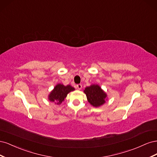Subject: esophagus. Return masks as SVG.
Segmentation results:
<instances>
[{
    "instance_id": "1",
    "label": "esophagus",
    "mask_w": 157,
    "mask_h": 157,
    "mask_svg": "<svg viewBox=\"0 0 157 157\" xmlns=\"http://www.w3.org/2000/svg\"><path fill=\"white\" fill-rule=\"evenodd\" d=\"M77 88L78 90H81L82 88V84H78L77 85Z\"/></svg>"
}]
</instances>
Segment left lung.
Segmentation results:
<instances>
[{"instance_id": "obj_1", "label": "left lung", "mask_w": 157, "mask_h": 157, "mask_svg": "<svg viewBox=\"0 0 157 157\" xmlns=\"http://www.w3.org/2000/svg\"><path fill=\"white\" fill-rule=\"evenodd\" d=\"M84 93L86 94L88 102L94 107H99L105 102V99L107 97L98 85H92L85 88Z\"/></svg>"}]
</instances>
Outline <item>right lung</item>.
Masks as SVG:
<instances>
[{
	"mask_svg": "<svg viewBox=\"0 0 157 157\" xmlns=\"http://www.w3.org/2000/svg\"><path fill=\"white\" fill-rule=\"evenodd\" d=\"M75 88L70 85L65 86L64 85L58 84L56 85L54 90L49 95V99L51 101H55L57 104H60L64 101L69 92L73 91Z\"/></svg>",
	"mask_w": 157,
	"mask_h": 157,
	"instance_id": "add662e5",
	"label": "right lung"
}]
</instances>
